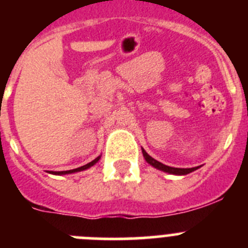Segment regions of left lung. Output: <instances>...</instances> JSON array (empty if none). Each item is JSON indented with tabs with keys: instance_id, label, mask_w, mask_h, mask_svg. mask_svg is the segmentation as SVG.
<instances>
[{
	"instance_id": "obj_1",
	"label": "left lung",
	"mask_w": 248,
	"mask_h": 248,
	"mask_svg": "<svg viewBox=\"0 0 248 248\" xmlns=\"http://www.w3.org/2000/svg\"><path fill=\"white\" fill-rule=\"evenodd\" d=\"M143 150V155H144V159L146 160V163L150 164L151 166H154L155 169L157 170H161L164 172H168V174H174V175H186V174H190V172L195 171L196 169H199V166L196 168H189V169H181V168H171V166H168V165H164L163 163H160L157 160H155L154 157H151L150 155L146 153L144 149Z\"/></svg>"
}]
</instances>
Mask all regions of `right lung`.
Returning a JSON list of instances; mask_svg holds the SVG:
<instances>
[{
    "label": "right lung",
    "mask_w": 248,
    "mask_h": 248,
    "mask_svg": "<svg viewBox=\"0 0 248 248\" xmlns=\"http://www.w3.org/2000/svg\"><path fill=\"white\" fill-rule=\"evenodd\" d=\"M100 156L95 157V159L93 160V161H91V163L85 164V165L80 166V168H77V169H73V170H67V171H50V174H54V175H65V174H72V172H78V171H83V170H85V169H89L91 166H93L94 164H97L98 161H99Z\"/></svg>",
    "instance_id": "right-lung-1"
}]
</instances>
